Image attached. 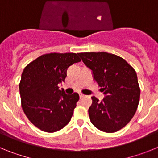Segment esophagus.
<instances>
[{
	"mask_svg": "<svg viewBox=\"0 0 158 158\" xmlns=\"http://www.w3.org/2000/svg\"><path fill=\"white\" fill-rule=\"evenodd\" d=\"M79 96H80V98L81 99V98H83L84 96H85V95H83V94H81V93H80V94H79Z\"/></svg>",
	"mask_w": 158,
	"mask_h": 158,
	"instance_id": "1",
	"label": "esophagus"
}]
</instances>
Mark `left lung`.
<instances>
[{"instance_id":"1","label":"left lung","mask_w":158,"mask_h":158,"mask_svg":"<svg viewBox=\"0 0 158 158\" xmlns=\"http://www.w3.org/2000/svg\"><path fill=\"white\" fill-rule=\"evenodd\" d=\"M92 70L94 81L102 88L104 98L92 97L89 109L90 121L97 129L116 132L126 126L137 111L140 88L135 69L115 54L107 52L79 53Z\"/></svg>"}]
</instances>
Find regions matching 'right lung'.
Masks as SVG:
<instances>
[{
  "label": "right lung",
  "mask_w": 158,
  "mask_h": 158,
  "mask_svg": "<svg viewBox=\"0 0 158 158\" xmlns=\"http://www.w3.org/2000/svg\"><path fill=\"white\" fill-rule=\"evenodd\" d=\"M81 61L75 53H51L41 55L23 69L19 85L22 108L41 131L56 132L70 121L79 95L65 94L58 85L65 82L68 67Z\"/></svg>",
  "instance_id": "right-lung-1"
}]
</instances>
